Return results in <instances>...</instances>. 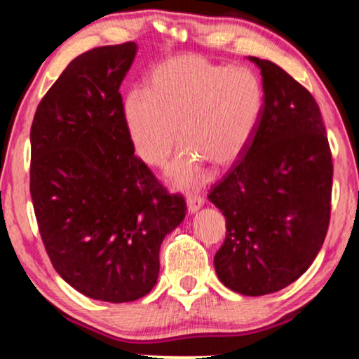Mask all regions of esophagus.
I'll return each mask as SVG.
<instances>
[{
	"label": "esophagus",
	"instance_id": "esophagus-1",
	"mask_svg": "<svg viewBox=\"0 0 359 359\" xmlns=\"http://www.w3.org/2000/svg\"><path fill=\"white\" fill-rule=\"evenodd\" d=\"M186 203H188V212L194 214L204 205V198H201L198 194H189L188 199H186Z\"/></svg>",
	"mask_w": 359,
	"mask_h": 359
}]
</instances>
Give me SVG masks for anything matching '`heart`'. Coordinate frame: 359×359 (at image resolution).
Returning a JSON list of instances; mask_svg holds the SVG:
<instances>
[{"label":"heart","instance_id":"heart-1","mask_svg":"<svg viewBox=\"0 0 359 359\" xmlns=\"http://www.w3.org/2000/svg\"><path fill=\"white\" fill-rule=\"evenodd\" d=\"M264 93L247 67H225L180 55L151 70L147 90L122 101V121L135 154L160 166L180 140L186 145L168 168L171 181L191 188L204 180V163L232 165L257 130Z\"/></svg>","mask_w":359,"mask_h":359}]
</instances>
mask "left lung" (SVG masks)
<instances>
[{
  "label": "left lung",
  "mask_w": 359,
  "mask_h": 359,
  "mask_svg": "<svg viewBox=\"0 0 359 359\" xmlns=\"http://www.w3.org/2000/svg\"><path fill=\"white\" fill-rule=\"evenodd\" d=\"M262 70L264 102L257 130L209 201L227 220L215 273L243 296L281 291L311 266L325 240L333 163L313 96L276 63Z\"/></svg>",
  "instance_id": "8db88e82"
}]
</instances>
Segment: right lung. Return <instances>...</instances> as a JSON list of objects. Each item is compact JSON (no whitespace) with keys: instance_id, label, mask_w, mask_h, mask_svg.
<instances>
[{"instance_id":"add662e5","label":"right lung","mask_w":359,"mask_h":359,"mask_svg":"<svg viewBox=\"0 0 359 359\" xmlns=\"http://www.w3.org/2000/svg\"><path fill=\"white\" fill-rule=\"evenodd\" d=\"M137 46L91 48L68 63L31 127V196L55 271L85 296L130 302L156 284L160 247L186 201L134 155L121 83Z\"/></svg>"}]
</instances>
